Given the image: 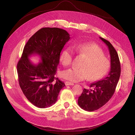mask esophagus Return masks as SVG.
I'll return each mask as SVG.
<instances>
[{
    "label": "esophagus",
    "mask_w": 135,
    "mask_h": 135,
    "mask_svg": "<svg viewBox=\"0 0 135 135\" xmlns=\"http://www.w3.org/2000/svg\"><path fill=\"white\" fill-rule=\"evenodd\" d=\"M65 85H74V83L72 82H70V81H65Z\"/></svg>",
    "instance_id": "esophagus-1"
}]
</instances>
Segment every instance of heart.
Segmentation results:
<instances>
[{
    "label": "heart",
    "mask_w": 135,
    "mask_h": 135,
    "mask_svg": "<svg viewBox=\"0 0 135 135\" xmlns=\"http://www.w3.org/2000/svg\"><path fill=\"white\" fill-rule=\"evenodd\" d=\"M73 49L84 59L81 61L80 68H70L62 73V76L73 82H78L88 78L89 80L97 81L107 74L110 68V61L104 55L101 48L95 43L75 44ZM74 52L70 48L61 52L60 60L65 66L72 63Z\"/></svg>",
    "instance_id": "1"
}]
</instances>
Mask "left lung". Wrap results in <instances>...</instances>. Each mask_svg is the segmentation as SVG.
Returning a JSON list of instances; mask_svg holds the SVG:
<instances>
[{
	"instance_id": "8db88e82",
	"label": "left lung",
	"mask_w": 135,
	"mask_h": 135,
	"mask_svg": "<svg viewBox=\"0 0 135 135\" xmlns=\"http://www.w3.org/2000/svg\"><path fill=\"white\" fill-rule=\"evenodd\" d=\"M100 38L109 48L111 67L107 77L91 83L89 87L92 89L84 88L78 97V104L79 106L88 112L95 111L108 103L114 95L120 75V64L117 52L107 40L101 37Z\"/></svg>"
}]
</instances>
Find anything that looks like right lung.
Instances as JSON below:
<instances>
[{
    "instance_id": "1",
    "label": "right lung",
    "mask_w": 135,
    "mask_h": 135,
    "mask_svg": "<svg viewBox=\"0 0 135 135\" xmlns=\"http://www.w3.org/2000/svg\"><path fill=\"white\" fill-rule=\"evenodd\" d=\"M62 28L43 27L28 39L17 65L19 85L27 100L35 107L46 108L57 100L61 89L65 86L56 78L60 53L70 39ZM38 54L41 62L32 64L28 57Z\"/></svg>"
}]
</instances>
